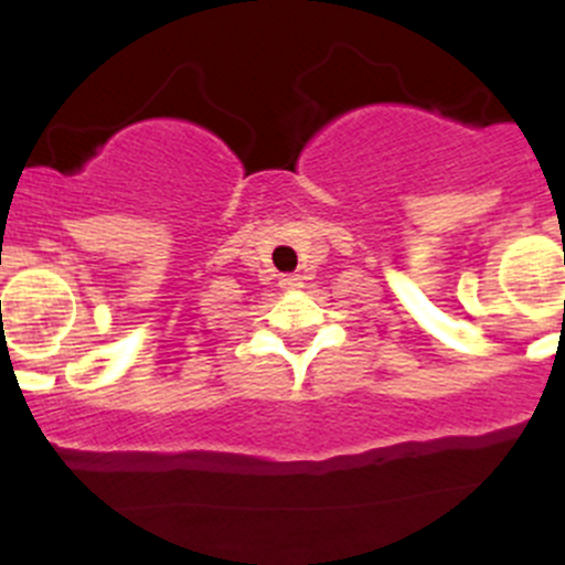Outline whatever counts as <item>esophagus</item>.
<instances>
[{
	"label": "esophagus",
	"instance_id": "esophagus-1",
	"mask_svg": "<svg viewBox=\"0 0 565 565\" xmlns=\"http://www.w3.org/2000/svg\"><path fill=\"white\" fill-rule=\"evenodd\" d=\"M281 287H284V289H298V287H300V278H295V276L281 278Z\"/></svg>",
	"mask_w": 565,
	"mask_h": 565
}]
</instances>
